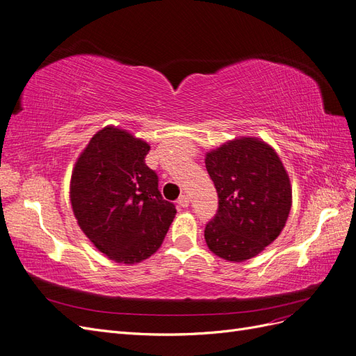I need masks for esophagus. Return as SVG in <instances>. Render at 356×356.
I'll return each instance as SVG.
<instances>
[{"label": "esophagus", "mask_w": 356, "mask_h": 356, "mask_svg": "<svg viewBox=\"0 0 356 356\" xmlns=\"http://www.w3.org/2000/svg\"><path fill=\"white\" fill-rule=\"evenodd\" d=\"M188 203H190V199H188V196H186V195L179 196V199H178V204H179L181 208H187V207H188Z\"/></svg>", "instance_id": "34e87169"}]
</instances>
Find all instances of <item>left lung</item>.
I'll return each instance as SVG.
<instances>
[{
    "instance_id": "left-lung-1",
    "label": "left lung",
    "mask_w": 356,
    "mask_h": 356,
    "mask_svg": "<svg viewBox=\"0 0 356 356\" xmlns=\"http://www.w3.org/2000/svg\"><path fill=\"white\" fill-rule=\"evenodd\" d=\"M204 165L218 193L204 241L222 260H250L281 234L293 204L282 161L261 139L243 136L211 149Z\"/></svg>"
}]
</instances>
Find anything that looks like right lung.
Returning <instances> with one entry per match:
<instances>
[{
	"label": "right lung",
	"mask_w": 356,
	"mask_h": 356,
	"mask_svg": "<svg viewBox=\"0 0 356 356\" xmlns=\"http://www.w3.org/2000/svg\"><path fill=\"white\" fill-rule=\"evenodd\" d=\"M149 145L124 129L96 132L75 161L70 199L83 233L110 260L136 264L163 243L177 209L145 165Z\"/></svg>",
	"instance_id": "obj_1"
}]
</instances>
